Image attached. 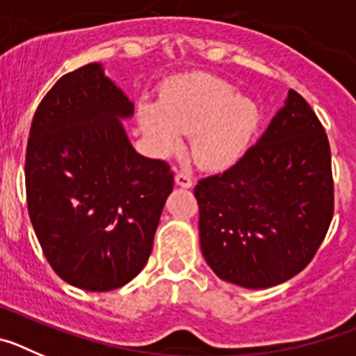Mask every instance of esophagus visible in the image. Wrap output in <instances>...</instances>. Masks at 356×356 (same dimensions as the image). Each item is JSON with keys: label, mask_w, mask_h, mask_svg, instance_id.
<instances>
[{"label": "esophagus", "mask_w": 356, "mask_h": 356, "mask_svg": "<svg viewBox=\"0 0 356 356\" xmlns=\"http://www.w3.org/2000/svg\"><path fill=\"white\" fill-rule=\"evenodd\" d=\"M175 181L176 185H180V187H185V188H191L193 187V178L187 175V172H178V175L175 176Z\"/></svg>", "instance_id": "obj_1"}]
</instances>
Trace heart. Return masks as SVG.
<instances>
[{
    "label": "heart",
    "mask_w": 356,
    "mask_h": 356,
    "mask_svg": "<svg viewBox=\"0 0 356 356\" xmlns=\"http://www.w3.org/2000/svg\"><path fill=\"white\" fill-rule=\"evenodd\" d=\"M144 135L160 153H171L180 134H193L197 163L222 169L241 159L260 122V108L234 85L209 74L180 78L163 89L159 103L139 106Z\"/></svg>",
    "instance_id": "heart-1"
}]
</instances>
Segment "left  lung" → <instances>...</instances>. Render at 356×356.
Segmentation results:
<instances>
[{"mask_svg": "<svg viewBox=\"0 0 356 356\" xmlns=\"http://www.w3.org/2000/svg\"><path fill=\"white\" fill-rule=\"evenodd\" d=\"M201 251L225 282L267 289L301 273L333 217L332 153L316 112L289 90L259 143L194 187Z\"/></svg>", "mask_w": 356, "mask_h": 356, "instance_id": "1", "label": "left lung"}]
</instances>
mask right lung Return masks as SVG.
<instances>
[{"label": "right lung", "instance_id": "right-lung-1", "mask_svg": "<svg viewBox=\"0 0 356 356\" xmlns=\"http://www.w3.org/2000/svg\"><path fill=\"white\" fill-rule=\"evenodd\" d=\"M134 103L99 64L67 72L37 106L26 146L30 221L53 271L105 292L143 271L175 175L131 147Z\"/></svg>", "mask_w": 356, "mask_h": 356}]
</instances>
